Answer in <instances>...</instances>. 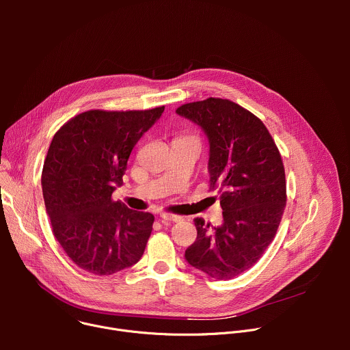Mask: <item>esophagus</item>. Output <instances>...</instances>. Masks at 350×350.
I'll return each mask as SVG.
<instances>
[{
	"instance_id": "esophagus-1",
	"label": "esophagus",
	"mask_w": 350,
	"mask_h": 350,
	"mask_svg": "<svg viewBox=\"0 0 350 350\" xmlns=\"http://www.w3.org/2000/svg\"><path fill=\"white\" fill-rule=\"evenodd\" d=\"M159 217L162 219L163 223H177L181 220L180 216H176V215H170V213H161Z\"/></svg>"
}]
</instances>
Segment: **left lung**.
I'll return each mask as SVG.
<instances>
[{
	"mask_svg": "<svg viewBox=\"0 0 350 350\" xmlns=\"http://www.w3.org/2000/svg\"><path fill=\"white\" fill-rule=\"evenodd\" d=\"M177 115L209 139L211 188L220 189L223 224L195 219L185 260L212 278L230 280L251 269L275 237L286 204L285 170L263 122L238 104L208 98L181 105Z\"/></svg>",
	"mask_w": 350,
	"mask_h": 350,
	"instance_id": "left-lung-1",
	"label": "left lung"
}]
</instances>
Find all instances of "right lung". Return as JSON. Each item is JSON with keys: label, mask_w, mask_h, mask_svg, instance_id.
<instances>
[{"label": "right lung", "mask_w": 350, "mask_h": 350, "mask_svg": "<svg viewBox=\"0 0 350 350\" xmlns=\"http://www.w3.org/2000/svg\"><path fill=\"white\" fill-rule=\"evenodd\" d=\"M163 111H87L66 122L48 148L45 209L65 254L88 273L115 274L145 251L154 215L129 209L112 193L123 184L133 148Z\"/></svg>", "instance_id": "1"}]
</instances>
